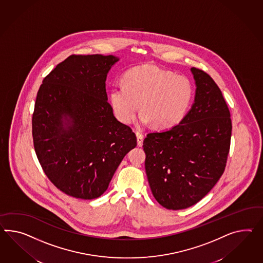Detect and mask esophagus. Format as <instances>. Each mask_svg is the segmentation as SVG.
<instances>
[{
	"mask_svg": "<svg viewBox=\"0 0 263 263\" xmlns=\"http://www.w3.org/2000/svg\"><path fill=\"white\" fill-rule=\"evenodd\" d=\"M136 137H137V145H138L139 147H142L143 140H144V136H143V135H141L140 133H136Z\"/></svg>",
	"mask_w": 263,
	"mask_h": 263,
	"instance_id": "34e87169",
	"label": "esophagus"
}]
</instances>
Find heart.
Listing matches in <instances>:
<instances>
[{"instance_id": "heart-1", "label": "heart", "mask_w": 263, "mask_h": 263, "mask_svg": "<svg viewBox=\"0 0 263 263\" xmlns=\"http://www.w3.org/2000/svg\"><path fill=\"white\" fill-rule=\"evenodd\" d=\"M123 84L112 87L109 101L124 124L135 120L140 104L142 123L151 122L155 128H172L184 118L194 95L188 77L148 64L128 69Z\"/></svg>"}]
</instances>
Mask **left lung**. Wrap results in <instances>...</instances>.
<instances>
[{
	"mask_svg": "<svg viewBox=\"0 0 263 263\" xmlns=\"http://www.w3.org/2000/svg\"><path fill=\"white\" fill-rule=\"evenodd\" d=\"M195 103L178 125L147 135L145 168L156 201L168 210L201 200L225 170L232 121L222 92L205 71L191 68Z\"/></svg>",
	"mask_w": 263,
	"mask_h": 263,
	"instance_id": "left-lung-1",
	"label": "left lung"
}]
</instances>
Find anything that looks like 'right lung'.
<instances>
[{
  "label": "right lung",
  "instance_id": "add662e5",
  "mask_svg": "<svg viewBox=\"0 0 263 263\" xmlns=\"http://www.w3.org/2000/svg\"><path fill=\"white\" fill-rule=\"evenodd\" d=\"M117 61L114 55H70L45 77L37 93L35 153L54 186L75 198L103 195L137 144L108 102L107 74Z\"/></svg>",
  "mask_w": 263,
  "mask_h": 263
}]
</instances>
